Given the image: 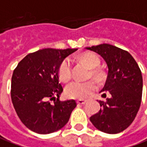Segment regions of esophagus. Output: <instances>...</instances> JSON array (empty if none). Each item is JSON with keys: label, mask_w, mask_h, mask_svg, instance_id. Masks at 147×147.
Segmentation results:
<instances>
[{"label": "esophagus", "mask_w": 147, "mask_h": 147, "mask_svg": "<svg viewBox=\"0 0 147 147\" xmlns=\"http://www.w3.org/2000/svg\"><path fill=\"white\" fill-rule=\"evenodd\" d=\"M86 100H82V99H79L77 100V103L78 104H80V105H84V104L86 103Z\"/></svg>", "instance_id": "esophagus-1"}]
</instances>
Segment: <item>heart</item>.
Returning a JSON list of instances; mask_svg holds the SVG:
<instances>
[{
  "label": "heart",
  "mask_w": 147,
  "mask_h": 147,
  "mask_svg": "<svg viewBox=\"0 0 147 147\" xmlns=\"http://www.w3.org/2000/svg\"><path fill=\"white\" fill-rule=\"evenodd\" d=\"M80 60L86 64L89 68H91L92 76L100 77L102 76L101 71L97 70L100 64L99 58L93 53H85L80 55ZM58 76L63 81H67L71 78L72 76V65L71 60L69 58H66L61 63L58 67ZM98 88V84L93 80L86 82L72 81L65 87V95L69 98H85Z\"/></svg>",
  "instance_id": "b5f03b06"
}]
</instances>
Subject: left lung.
Returning a JSON list of instances; mask_svg holds the SVG:
<instances>
[{"label":"left lung","instance_id":"left-lung-1","mask_svg":"<svg viewBox=\"0 0 147 147\" xmlns=\"http://www.w3.org/2000/svg\"><path fill=\"white\" fill-rule=\"evenodd\" d=\"M101 55L108 67L103 89L100 91L106 102L99 101L100 111L90 117L94 127L106 134L124 131L133 123L140 108L142 95V76L132 55L109 44L87 47Z\"/></svg>","mask_w":147,"mask_h":147}]
</instances>
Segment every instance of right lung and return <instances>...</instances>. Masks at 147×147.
I'll list each match as a JSON object with an SVG mask.
<instances>
[{
    "mask_svg": "<svg viewBox=\"0 0 147 147\" xmlns=\"http://www.w3.org/2000/svg\"><path fill=\"white\" fill-rule=\"evenodd\" d=\"M77 49H43L28 54L13 70L11 99L23 124L40 134L56 132L68 122L75 100L60 101L58 67Z\"/></svg>",
    "mask_w": 147,
    "mask_h": 147,
    "instance_id": "obj_1",
    "label": "right lung"
}]
</instances>
